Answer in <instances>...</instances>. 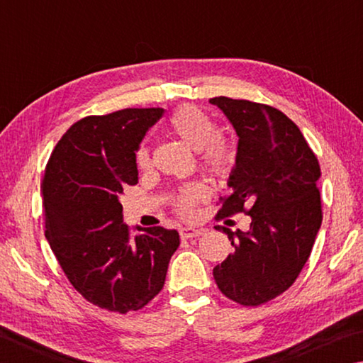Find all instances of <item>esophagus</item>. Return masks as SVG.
<instances>
[{"label": "esophagus", "mask_w": 363, "mask_h": 363, "mask_svg": "<svg viewBox=\"0 0 363 363\" xmlns=\"http://www.w3.org/2000/svg\"><path fill=\"white\" fill-rule=\"evenodd\" d=\"M203 233L201 229H195V227H181L179 229V235L184 240H187V238H194V237H199Z\"/></svg>", "instance_id": "1"}]
</instances>
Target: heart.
I'll list each match as a JSON object with an SVG mask.
<instances>
[{
	"mask_svg": "<svg viewBox=\"0 0 363 363\" xmlns=\"http://www.w3.org/2000/svg\"><path fill=\"white\" fill-rule=\"evenodd\" d=\"M169 130L184 143L200 150V163L208 173L224 179L230 174L235 164V147L229 139L216 136L218 123L205 110L195 106L177 107L169 116ZM136 163L139 168L150 167V149L145 143L139 145L136 152ZM206 187L201 182H192L181 187L173 195L171 203L174 211L182 218L194 216L195 206L206 199Z\"/></svg>",
	"mask_w": 363,
	"mask_h": 363,
	"instance_id": "heart-1",
	"label": "heart"
}]
</instances>
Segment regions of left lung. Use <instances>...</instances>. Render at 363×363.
<instances>
[{
  "mask_svg": "<svg viewBox=\"0 0 363 363\" xmlns=\"http://www.w3.org/2000/svg\"><path fill=\"white\" fill-rule=\"evenodd\" d=\"M238 136L232 192L218 219L245 213L250 229L223 227L233 253L213 269L216 285L242 306H261L286 291L311 256L322 224L320 164L299 128L280 110L213 97ZM219 230V229H218Z\"/></svg>",
  "mask_w": 363,
  "mask_h": 363,
  "instance_id": "1",
  "label": "left lung"
}]
</instances>
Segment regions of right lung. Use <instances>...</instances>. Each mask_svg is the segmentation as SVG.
<instances>
[{
    "instance_id": "obj_1",
    "label": "right lung",
    "mask_w": 363,
    "mask_h": 363,
    "mask_svg": "<svg viewBox=\"0 0 363 363\" xmlns=\"http://www.w3.org/2000/svg\"><path fill=\"white\" fill-rule=\"evenodd\" d=\"M163 108L84 116L67 130L43 177L45 235L65 277L101 309L126 314L162 291L179 233L131 235L120 195L138 184L136 150Z\"/></svg>"
}]
</instances>
